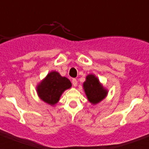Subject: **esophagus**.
Segmentation results:
<instances>
[{
    "mask_svg": "<svg viewBox=\"0 0 149 149\" xmlns=\"http://www.w3.org/2000/svg\"><path fill=\"white\" fill-rule=\"evenodd\" d=\"M72 84H73L74 87H76V86H77V81L75 79V78H73V79H72Z\"/></svg>",
    "mask_w": 149,
    "mask_h": 149,
    "instance_id": "esophagus-1",
    "label": "esophagus"
}]
</instances>
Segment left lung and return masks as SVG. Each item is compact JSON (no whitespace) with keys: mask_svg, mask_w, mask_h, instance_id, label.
<instances>
[{"mask_svg":"<svg viewBox=\"0 0 149 149\" xmlns=\"http://www.w3.org/2000/svg\"><path fill=\"white\" fill-rule=\"evenodd\" d=\"M83 88L85 94L92 104L102 101L107 95V90L103 87L98 78L94 74H88L84 82Z\"/></svg>","mask_w":149,"mask_h":149,"instance_id":"left-lung-1","label":"left lung"}]
</instances>
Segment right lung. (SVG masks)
<instances>
[{
	"instance_id": "add662e5",
	"label": "right lung",
	"mask_w": 149,
	"mask_h": 149,
	"mask_svg": "<svg viewBox=\"0 0 149 149\" xmlns=\"http://www.w3.org/2000/svg\"><path fill=\"white\" fill-rule=\"evenodd\" d=\"M72 87L67 77H62L57 72H51L36 87L39 98L49 105L57 104L65 90Z\"/></svg>"
}]
</instances>
